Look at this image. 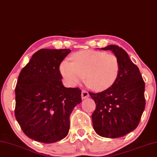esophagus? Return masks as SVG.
<instances>
[{
  "instance_id": "esophagus-1",
  "label": "esophagus",
  "mask_w": 157,
  "mask_h": 157,
  "mask_svg": "<svg viewBox=\"0 0 157 157\" xmlns=\"http://www.w3.org/2000/svg\"><path fill=\"white\" fill-rule=\"evenodd\" d=\"M89 96V93L86 91H84L83 90L82 91V99H84L86 98H88V97Z\"/></svg>"
}]
</instances>
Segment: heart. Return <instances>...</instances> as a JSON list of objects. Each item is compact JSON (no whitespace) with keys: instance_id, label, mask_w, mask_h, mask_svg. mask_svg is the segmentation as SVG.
<instances>
[{"instance_id":"heart-1","label":"heart","mask_w":157,"mask_h":157,"mask_svg":"<svg viewBox=\"0 0 157 157\" xmlns=\"http://www.w3.org/2000/svg\"><path fill=\"white\" fill-rule=\"evenodd\" d=\"M73 63L63 61L60 72L66 83L74 86L84 80L91 89L103 91L115 82L120 73L117 57L111 53L93 50L78 52L71 56Z\"/></svg>"}]
</instances>
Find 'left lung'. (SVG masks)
Returning <instances> with one entry per match:
<instances>
[{"label":"left lung","instance_id":"left-lung-1","mask_svg":"<svg viewBox=\"0 0 157 157\" xmlns=\"http://www.w3.org/2000/svg\"><path fill=\"white\" fill-rule=\"evenodd\" d=\"M117 57L120 73L110 87L99 93L89 92L95 101L92 122L96 133L102 137L116 138L136 129L145 108V82L128 54L117 45L107 46Z\"/></svg>","mask_w":157,"mask_h":157}]
</instances>
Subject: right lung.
Wrapping results in <instances>:
<instances>
[{"mask_svg": "<svg viewBox=\"0 0 157 157\" xmlns=\"http://www.w3.org/2000/svg\"><path fill=\"white\" fill-rule=\"evenodd\" d=\"M70 49H41L19 73L15 87V115L25 135L52 143L63 139L70 128V115L80 103L81 89L66 88L59 71Z\"/></svg>", "mask_w": 157, "mask_h": 157, "instance_id": "right-lung-1", "label": "right lung"}]
</instances>
